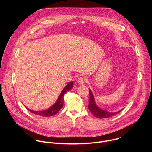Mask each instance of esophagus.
<instances>
[{
	"label": "esophagus",
	"instance_id": "34e87169",
	"mask_svg": "<svg viewBox=\"0 0 152 152\" xmlns=\"http://www.w3.org/2000/svg\"><path fill=\"white\" fill-rule=\"evenodd\" d=\"M85 82V79L83 78V77H80L77 79V82L78 83L80 84V85H82L84 83V82Z\"/></svg>",
	"mask_w": 152,
	"mask_h": 152
}]
</instances>
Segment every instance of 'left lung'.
<instances>
[{
    "instance_id": "8db88e82",
    "label": "left lung",
    "mask_w": 152,
    "mask_h": 152,
    "mask_svg": "<svg viewBox=\"0 0 152 152\" xmlns=\"http://www.w3.org/2000/svg\"><path fill=\"white\" fill-rule=\"evenodd\" d=\"M89 92H90V103L88 105V108L90 111H91V113H92V114L94 117L98 118H106L108 117H111L113 116H114L115 115H116L122 110H121L119 111L115 112V113H110L100 109V108L96 104L93 94L90 90Z\"/></svg>"
}]
</instances>
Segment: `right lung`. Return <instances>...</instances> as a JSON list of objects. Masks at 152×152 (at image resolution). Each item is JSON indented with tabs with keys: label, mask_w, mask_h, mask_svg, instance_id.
Returning a JSON list of instances; mask_svg holds the SVG:
<instances>
[{
	"label": "right lung",
	"mask_w": 152,
	"mask_h": 152,
	"mask_svg": "<svg viewBox=\"0 0 152 152\" xmlns=\"http://www.w3.org/2000/svg\"><path fill=\"white\" fill-rule=\"evenodd\" d=\"M73 82H71L69 83L66 86H65L64 88L61 93L57 101L55 102V103L52 107L49 108V109H48L46 110H44V111H33V110L28 109V107H26V109L28 110L32 113H33L37 115H38V116L50 117V116L55 115L60 110L61 108L63 106L64 94L73 88Z\"/></svg>",
	"instance_id": "add662e5"
}]
</instances>
